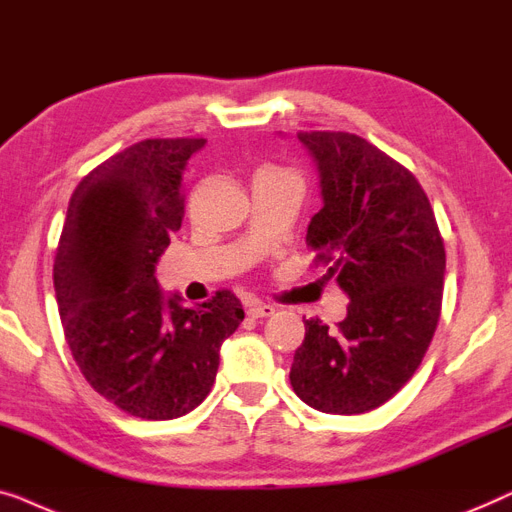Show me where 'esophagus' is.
<instances>
[{"mask_svg": "<svg viewBox=\"0 0 512 512\" xmlns=\"http://www.w3.org/2000/svg\"><path fill=\"white\" fill-rule=\"evenodd\" d=\"M273 313H276V308L269 304H262V301H253V304L248 306L250 318H269V315H273Z\"/></svg>", "mask_w": 512, "mask_h": 512, "instance_id": "34e87169", "label": "esophagus"}]
</instances>
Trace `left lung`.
<instances>
[{"instance_id": "left-lung-1", "label": "left lung", "mask_w": 512, "mask_h": 512, "mask_svg": "<svg viewBox=\"0 0 512 512\" xmlns=\"http://www.w3.org/2000/svg\"><path fill=\"white\" fill-rule=\"evenodd\" d=\"M320 176L322 208L306 246L348 294L329 329L306 320L290 383L331 415L383 406L413 378L441 318L445 248L422 185L362 136L299 132Z\"/></svg>"}]
</instances>
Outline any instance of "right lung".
Returning a JSON list of instances; mask_svg holds the SVG:
<instances>
[{"mask_svg": "<svg viewBox=\"0 0 512 512\" xmlns=\"http://www.w3.org/2000/svg\"><path fill=\"white\" fill-rule=\"evenodd\" d=\"M206 139H146L71 194L53 264L57 311L92 390L141 420H174L208 397L220 345L241 325L229 290L187 308L155 264L183 222V171Z\"/></svg>", "mask_w": 512, "mask_h": 512, "instance_id": "1", "label": "right lung"}]
</instances>
